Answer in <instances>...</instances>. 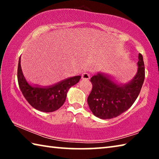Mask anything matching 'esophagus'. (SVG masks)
Wrapping results in <instances>:
<instances>
[{"label":"esophagus","mask_w":159,"mask_h":159,"mask_svg":"<svg viewBox=\"0 0 159 159\" xmlns=\"http://www.w3.org/2000/svg\"><path fill=\"white\" fill-rule=\"evenodd\" d=\"M82 79H84V80L90 79V74L88 73H83L82 74Z\"/></svg>","instance_id":"esophagus-1"}]
</instances>
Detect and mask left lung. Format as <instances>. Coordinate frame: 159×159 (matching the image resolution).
Returning <instances> with one entry per match:
<instances>
[{"mask_svg": "<svg viewBox=\"0 0 159 159\" xmlns=\"http://www.w3.org/2000/svg\"><path fill=\"white\" fill-rule=\"evenodd\" d=\"M137 65L135 76L124 84L102 72H98L91 78L93 89L88 98V104L95 116L110 119L117 117L133 105L144 80V64L141 54L138 55Z\"/></svg>", "mask_w": 159, "mask_h": 159, "instance_id": "1", "label": "left lung"}]
</instances>
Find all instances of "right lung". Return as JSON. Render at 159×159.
<instances>
[{
	"label": "right lung",
	"instance_id": "right-lung-1",
	"mask_svg": "<svg viewBox=\"0 0 159 159\" xmlns=\"http://www.w3.org/2000/svg\"><path fill=\"white\" fill-rule=\"evenodd\" d=\"M80 78V76L67 78L49 86L32 85L24 76L21 67V57L19 60L17 80L21 93L34 109L43 112H52L60 109L66 100L69 88L79 83Z\"/></svg>",
	"mask_w": 159,
	"mask_h": 159
}]
</instances>
